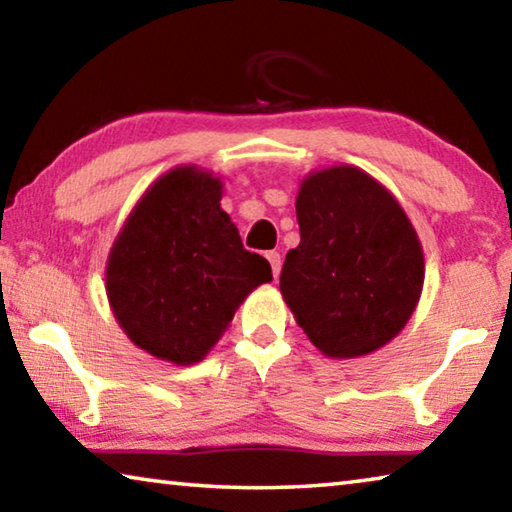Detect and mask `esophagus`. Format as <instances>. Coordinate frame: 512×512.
<instances>
[{"mask_svg":"<svg viewBox=\"0 0 512 512\" xmlns=\"http://www.w3.org/2000/svg\"><path fill=\"white\" fill-rule=\"evenodd\" d=\"M266 259H268V262H271L273 275H275V277L280 275V268H282V257H280V253H277V250H268V253H266Z\"/></svg>","mask_w":512,"mask_h":512,"instance_id":"34e87169","label":"esophagus"}]
</instances>
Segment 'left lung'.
<instances>
[{
	"label": "left lung",
	"mask_w": 512,
	"mask_h": 512,
	"mask_svg": "<svg viewBox=\"0 0 512 512\" xmlns=\"http://www.w3.org/2000/svg\"><path fill=\"white\" fill-rule=\"evenodd\" d=\"M300 244L287 253L280 291L309 341L354 359L393 341L424 282V255L395 196L350 164L314 171L296 198Z\"/></svg>",
	"instance_id": "8db88e82"
}]
</instances>
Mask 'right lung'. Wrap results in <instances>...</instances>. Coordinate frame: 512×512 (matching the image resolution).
Wrapping results in <instances>:
<instances>
[{"label":"right lung","mask_w":512,"mask_h":512,"mask_svg":"<svg viewBox=\"0 0 512 512\" xmlns=\"http://www.w3.org/2000/svg\"><path fill=\"white\" fill-rule=\"evenodd\" d=\"M223 185L192 164L146 189L110 248L106 293L137 348L192 366L221 339L271 264L244 248L221 210Z\"/></svg>","instance_id":"add662e5"}]
</instances>
